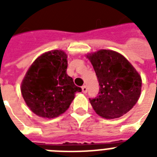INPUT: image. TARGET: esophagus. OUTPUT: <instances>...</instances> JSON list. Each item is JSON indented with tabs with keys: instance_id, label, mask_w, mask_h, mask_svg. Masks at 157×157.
<instances>
[{
	"instance_id": "34e87169",
	"label": "esophagus",
	"mask_w": 157,
	"mask_h": 157,
	"mask_svg": "<svg viewBox=\"0 0 157 157\" xmlns=\"http://www.w3.org/2000/svg\"><path fill=\"white\" fill-rule=\"evenodd\" d=\"M81 89H82V92H83V93L86 94V92H87V86H83L81 87Z\"/></svg>"
}]
</instances>
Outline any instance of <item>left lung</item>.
<instances>
[{"instance_id":"8db88e82","label":"left lung","mask_w":157,"mask_h":157,"mask_svg":"<svg viewBox=\"0 0 157 157\" xmlns=\"http://www.w3.org/2000/svg\"><path fill=\"white\" fill-rule=\"evenodd\" d=\"M100 86L98 95L90 98L94 110L105 119L119 118L139 100L142 79L122 54L100 50L87 55Z\"/></svg>"}]
</instances>
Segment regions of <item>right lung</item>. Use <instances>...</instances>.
Wrapping results in <instances>:
<instances>
[{"instance_id":"right-lung-1","label":"right lung","mask_w":157,"mask_h":157,"mask_svg":"<svg viewBox=\"0 0 157 157\" xmlns=\"http://www.w3.org/2000/svg\"><path fill=\"white\" fill-rule=\"evenodd\" d=\"M67 59L63 50L44 53L33 62L22 81L23 99L39 117H59L67 110L76 92L81 91L67 74Z\"/></svg>"}]
</instances>
